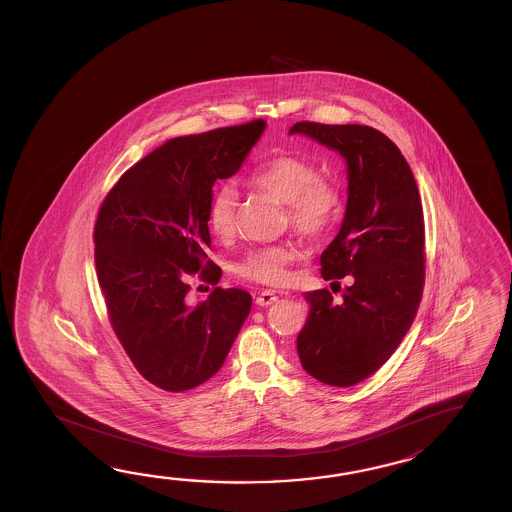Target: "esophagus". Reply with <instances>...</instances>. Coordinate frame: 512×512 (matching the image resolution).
Instances as JSON below:
<instances>
[{
    "mask_svg": "<svg viewBox=\"0 0 512 512\" xmlns=\"http://www.w3.org/2000/svg\"><path fill=\"white\" fill-rule=\"evenodd\" d=\"M278 300V296L272 293V291H263V293L256 298V304L261 305V307H269V305L274 304Z\"/></svg>",
    "mask_w": 512,
    "mask_h": 512,
    "instance_id": "esophagus-1",
    "label": "esophagus"
}]
</instances>
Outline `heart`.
Returning <instances> with one entry per match:
<instances>
[{
	"mask_svg": "<svg viewBox=\"0 0 512 512\" xmlns=\"http://www.w3.org/2000/svg\"><path fill=\"white\" fill-rule=\"evenodd\" d=\"M315 166L294 155H274L258 164L249 174V185L263 190L287 205V218L298 234L307 240L324 236L337 219L340 197L337 188L316 179ZM238 192L223 186L208 205V230L218 240H229L236 225ZM289 247H263L249 252L238 265V272L269 285L287 278V265L293 261Z\"/></svg>",
	"mask_w": 512,
	"mask_h": 512,
	"instance_id": "obj_1",
	"label": "heart"
}]
</instances>
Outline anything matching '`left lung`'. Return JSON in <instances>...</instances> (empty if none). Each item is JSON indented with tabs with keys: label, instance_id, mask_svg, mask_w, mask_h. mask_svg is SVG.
Wrapping results in <instances>:
<instances>
[{
	"label": "left lung",
	"instance_id": "obj_1",
	"mask_svg": "<svg viewBox=\"0 0 512 512\" xmlns=\"http://www.w3.org/2000/svg\"><path fill=\"white\" fill-rule=\"evenodd\" d=\"M289 135L346 161V212L320 263L324 280L353 285L340 302L327 289L305 293L311 313L296 340L311 377L346 388L379 370L414 322L425 282L421 197L403 153L375 128L296 122Z\"/></svg>",
	"mask_w": 512,
	"mask_h": 512
}]
</instances>
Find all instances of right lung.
<instances>
[{
	"mask_svg": "<svg viewBox=\"0 0 512 512\" xmlns=\"http://www.w3.org/2000/svg\"><path fill=\"white\" fill-rule=\"evenodd\" d=\"M267 122L175 137L122 175L98 212L95 263L109 320L146 381L186 392L218 373L251 313V294L219 289L188 304V274L218 283L208 258L214 183L236 174Z\"/></svg>",
	"mask_w": 512,
	"mask_h": 512,
	"instance_id": "1",
	"label": "right lung"
}]
</instances>
